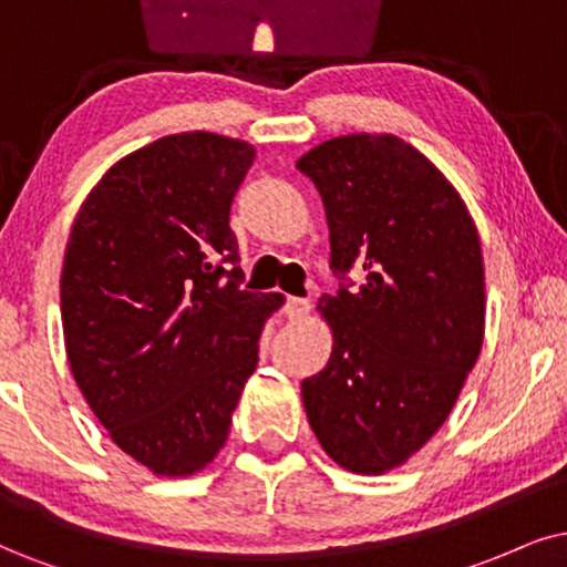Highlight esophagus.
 <instances>
[{
	"mask_svg": "<svg viewBox=\"0 0 567 567\" xmlns=\"http://www.w3.org/2000/svg\"><path fill=\"white\" fill-rule=\"evenodd\" d=\"M282 311L288 319H303L306 313L311 311V303H308V298H288Z\"/></svg>",
	"mask_w": 567,
	"mask_h": 567,
	"instance_id": "obj_1",
	"label": "esophagus"
}]
</instances>
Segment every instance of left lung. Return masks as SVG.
<instances>
[{
	"instance_id": "obj_1",
	"label": "left lung",
	"mask_w": 567,
	"mask_h": 567,
	"mask_svg": "<svg viewBox=\"0 0 567 567\" xmlns=\"http://www.w3.org/2000/svg\"><path fill=\"white\" fill-rule=\"evenodd\" d=\"M324 200L332 267L358 290L321 296L332 355L300 395L324 453L379 476L432 440L484 346L482 238L455 185L390 133L337 135L298 159Z\"/></svg>"
}]
</instances>
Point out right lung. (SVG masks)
Masks as SVG:
<instances>
[{"mask_svg": "<svg viewBox=\"0 0 567 567\" xmlns=\"http://www.w3.org/2000/svg\"><path fill=\"white\" fill-rule=\"evenodd\" d=\"M248 141L175 133L123 156L78 209L60 303L68 363L112 442L154 476L206 468L285 298L240 288L230 230Z\"/></svg>", "mask_w": 567, "mask_h": 567, "instance_id": "1", "label": "right lung"}]
</instances>
